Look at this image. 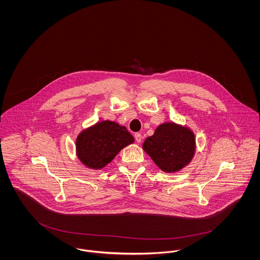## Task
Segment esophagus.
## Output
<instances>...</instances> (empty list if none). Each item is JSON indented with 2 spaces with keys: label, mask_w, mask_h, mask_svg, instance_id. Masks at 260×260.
Masks as SVG:
<instances>
[{
  "label": "esophagus",
  "mask_w": 260,
  "mask_h": 260,
  "mask_svg": "<svg viewBox=\"0 0 260 260\" xmlns=\"http://www.w3.org/2000/svg\"><path fill=\"white\" fill-rule=\"evenodd\" d=\"M135 138H136V140H137V142H138V143H140V142H141L142 136H141L140 134H139V133H138V134H136V135H135Z\"/></svg>",
  "instance_id": "obj_1"
}]
</instances>
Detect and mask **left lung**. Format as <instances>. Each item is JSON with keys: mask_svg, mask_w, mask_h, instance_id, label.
Wrapping results in <instances>:
<instances>
[{"mask_svg": "<svg viewBox=\"0 0 260 260\" xmlns=\"http://www.w3.org/2000/svg\"><path fill=\"white\" fill-rule=\"evenodd\" d=\"M142 149L160 170L175 173L189 165L194 158L196 139L190 127L167 121L159 124L154 134L144 140Z\"/></svg>", "mask_w": 260, "mask_h": 260, "instance_id": "1", "label": "left lung"}]
</instances>
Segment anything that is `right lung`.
I'll return each mask as SVG.
<instances>
[{
	"instance_id": "1",
	"label": "right lung",
	"mask_w": 260,
	"mask_h": 260,
	"mask_svg": "<svg viewBox=\"0 0 260 260\" xmlns=\"http://www.w3.org/2000/svg\"><path fill=\"white\" fill-rule=\"evenodd\" d=\"M134 142L135 138L125 126L102 120L81 131L75 142L76 155L85 167L100 170Z\"/></svg>"
}]
</instances>
